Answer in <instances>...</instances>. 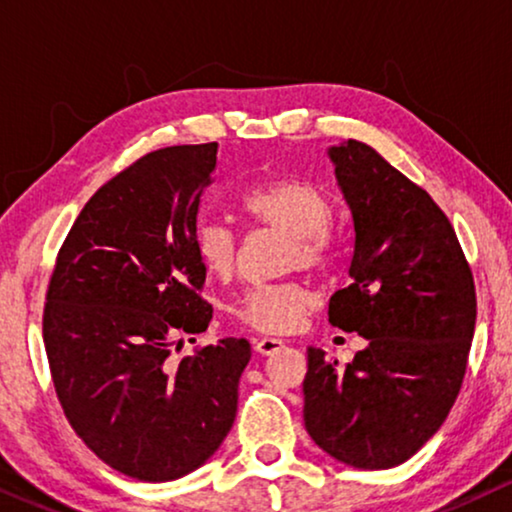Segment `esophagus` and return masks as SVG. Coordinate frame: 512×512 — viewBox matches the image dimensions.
Here are the masks:
<instances>
[{
  "mask_svg": "<svg viewBox=\"0 0 512 512\" xmlns=\"http://www.w3.org/2000/svg\"><path fill=\"white\" fill-rule=\"evenodd\" d=\"M282 347H284V340H279V338H258L256 340V352H261L265 356L277 354Z\"/></svg>",
  "mask_w": 512,
  "mask_h": 512,
  "instance_id": "esophagus-1",
  "label": "esophagus"
}]
</instances>
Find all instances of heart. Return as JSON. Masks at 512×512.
Returning <instances> with one entry per match:
<instances>
[{"label":"heart","instance_id":"b5f03b06","mask_svg":"<svg viewBox=\"0 0 512 512\" xmlns=\"http://www.w3.org/2000/svg\"><path fill=\"white\" fill-rule=\"evenodd\" d=\"M240 209L251 223L289 235L284 270H321L331 261L333 202L305 179L265 181L242 193ZM195 251L209 275L230 279L237 268V240L223 223L205 221L195 228ZM314 293L300 282L251 286L235 300L233 314L261 333L293 331L312 307Z\"/></svg>","mask_w":512,"mask_h":512}]
</instances>
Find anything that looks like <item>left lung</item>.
Returning <instances> with one entry per match:
<instances>
[{"mask_svg":"<svg viewBox=\"0 0 512 512\" xmlns=\"http://www.w3.org/2000/svg\"><path fill=\"white\" fill-rule=\"evenodd\" d=\"M354 219L352 282L328 321L368 347L347 363L307 349L305 429L356 468L408 461L457 401L478 317L473 272L450 219L368 144L328 149Z\"/></svg>","mask_w":512,"mask_h":512,"instance_id":"left-lung-1","label":"left lung"}]
</instances>
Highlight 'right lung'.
Listing matches in <instances>:
<instances>
[{"mask_svg": "<svg viewBox=\"0 0 512 512\" xmlns=\"http://www.w3.org/2000/svg\"><path fill=\"white\" fill-rule=\"evenodd\" d=\"M216 149L167 146L111 177L76 216L48 279L44 347L67 422L137 480L181 478L219 450L251 359L247 338L174 359L214 312L195 223Z\"/></svg>", "mask_w": 512, "mask_h": 512, "instance_id": "add662e5", "label": "right lung"}]
</instances>
